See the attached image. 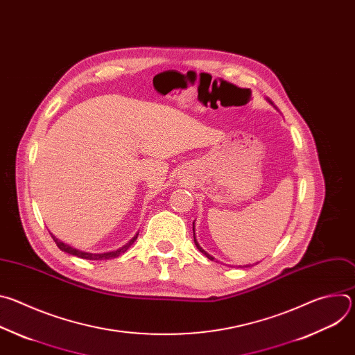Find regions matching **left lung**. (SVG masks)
<instances>
[{"label":"left lung","instance_id":"8db88e82","mask_svg":"<svg viewBox=\"0 0 355 355\" xmlns=\"http://www.w3.org/2000/svg\"><path fill=\"white\" fill-rule=\"evenodd\" d=\"M267 101H268V103H270V104H271V105H272V107H274V108H275V110H277V107H275V105H274V104H272V101H271V99H270V98H267ZM192 230H193V243H195V245H196V248H198V250H199V251H200V252H204V254H205V256H207V257H208V259H209V260H212V261H215V257H212V256H211V254H209V252H207V251H205V250H204V248H202V247H200V245H199V243H198V240H196V237H195V222H193V223H192Z\"/></svg>","mask_w":355,"mask_h":355}]
</instances>
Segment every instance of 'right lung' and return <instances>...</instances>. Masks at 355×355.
Returning a JSON list of instances; mask_svg holds the SVG:
<instances>
[{
    "mask_svg": "<svg viewBox=\"0 0 355 355\" xmlns=\"http://www.w3.org/2000/svg\"><path fill=\"white\" fill-rule=\"evenodd\" d=\"M50 234H52L55 243L58 244V247H59L62 251L69 252V254L76 256V257H80V259H84V260H110V259H116V257H119L121 254H123V252L136 241V239H137V236H139V233H136L125 245H122L121 248L114 250V251H107V252H88V251H81V250H78V248H76V247H71L70 244H67V243L59 240L53 233H50Z\"/></svg>",
    "mask_w": 355,
    "mask_h": 355,
    "instance_id": "right-lung-1",
    "label": "right lung"
}]
</instances>
